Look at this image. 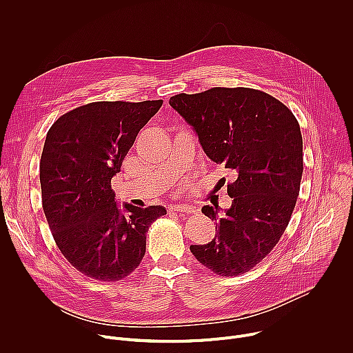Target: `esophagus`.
<instances>
[{
  "label": "esophagus",
  "instance_id": "esophagus-1",
  "mask_svg": "<svg viewBox=\"0 0 353 353\" xmlns=\"http://www.w3.org/2000/svg\"><path fill=\"white\" fill-rule=\"evenodd\" d=\"M170 212H179V214H192L195 212L194 208L188 207V205H173L170 207Z\"/></svg>",
  "mask_w": 353,
  "mask_h": 353
}]
</instances>
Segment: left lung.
<instances>
[{"label":"left lung","mask_w":353,"mask_h":353,"mask_svg":"<svg viewBox=\"0 0 353 353\" xmlns=\"http://www.w3.org/2000/svg\"><path fill=\"white\" fill-rule=\"evenodd\" d=\"M169 105L192 127L207 157L234 172L230 208L203 214L216 222L194 257L221 276H237L264 260L283 234L300 190L303 139L293 113L271 94L250 88H212L172 96Z\"/></svg>","instance_id":"left-lung-1"}]
</instances>
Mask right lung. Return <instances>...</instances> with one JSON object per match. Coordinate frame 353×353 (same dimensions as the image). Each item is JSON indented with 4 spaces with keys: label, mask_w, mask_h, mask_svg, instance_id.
<instances>
[{
    "label": "right lung",
    "mask_w": 353,
    "mask_h": 353,
    "mask_svg": "<svg viewBox=\"0 0 353 353\" xmlns=\"http://www.w3.org/2000/svg\"><path fill=\"white\" fill-rule=\"evenodd\" d=\"M163 100L94 102L63 114L48 130L40 159L43 211L63 256L97 281L128 276L142 261L146 232L162 205L117 204L112 179L139 130Z\"/></svg>",
    "instance_id": "obj_1"
}]
</instances>
